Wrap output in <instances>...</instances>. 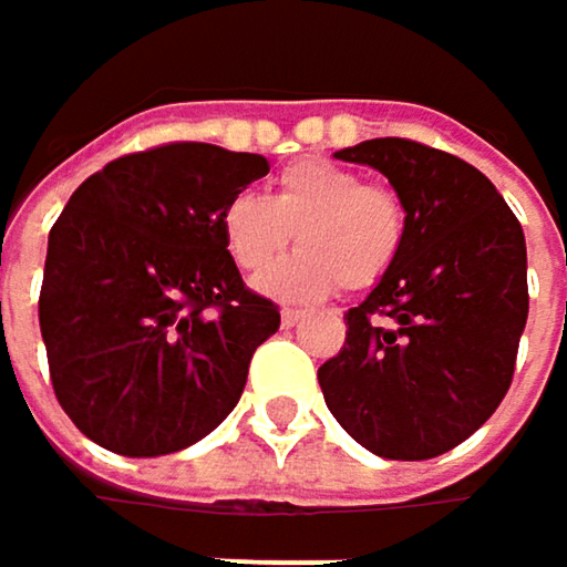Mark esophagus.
<instances>
[{"label":"esophagus","mask_w":567,"mask_h":567,"mask_svg":"<svg viewBox=\"0 0 567 567\" xmlns=\"http://www.w3.org/2000/svg\"><path fill=\"white\" fill-rule=\"evenodd\" d=\"M301 318H305V311H301V308H282L285 328H295V324H301Z\"/></svg>","instance_id":"esophagus-1"}]
</instances>
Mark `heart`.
I'll return each mask as SVG.
<instances>
[{
  "label": "heart",
  "mask_w": 567,
  "mask_h": 567,
  "mask_svg": "<svg viewBox=\"0 0 567 567\" xmlns=\"http://www.w3.org/2000/svg\"><path fill=\"white\" fill-rule=\"evenodd\" d=\"M223 243L246 276H262L298 236L301 249L259 288L282 301H311L381 282L403 246L406 213L394 189L364 183L331 161H295L276 196L236 193L223 206Z\"/></svg>",
  "instance_id": "obj_1"
}]
</instances>
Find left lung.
<instances>
[{
    "label": "left lung",
    "instance_id": "8db88e82",
    "mask_svg": "<svg viewBox=\"0 0 567 567\" xmlns=\"http://www.w3.org/2000/svg\"><path fill=\"white\" fill-rule=\"evenodd\" d=\"M334 157L391 179L406 233L391 272L344 311V348L318 384L364 450L433 460L509 391L528 318L525 236L499 189L446 151L378 137Z\"/></svg>",
    "mask_w": 567,
    "mask_h": 567
}]
</instances>
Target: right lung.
Returning <instances> with one entry per match:
<instances>
[{"label":"right lung","mask_w":567,"mask_h":567,"mask_svg":"<svg viewBox=\"0 0 567 567\" xmlns=\"http://www.w3.org/2000/svg\"><path fill=\"white\" fill-rule=\"evenodd\" d=\"M259 154L176 141L87 176L49 233L39 324L61 410L97 446L164 456L239 403L279 305L246 288L223 206Z\"/></svg>","instance_id":"1"}]
</instances>
